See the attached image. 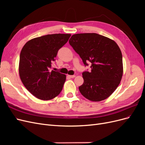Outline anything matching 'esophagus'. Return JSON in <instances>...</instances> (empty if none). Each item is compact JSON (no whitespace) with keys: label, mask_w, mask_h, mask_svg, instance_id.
<instances>
[{"label":"esophagus","mask_w":145,"mask_h":145,"mask_svg":"<svg viewBox=\"0 0 145 145\" xmlns=\"http://www.w3.org/2000/svg\"><path fill=\"white\" fill-rule=\"evenodd\" d=\"M68 77H69L70 78H74L76 77L75 75H68Z\"/></svg>","instance_id":"obj_1"}]
</instances>
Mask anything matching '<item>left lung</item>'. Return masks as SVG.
Returning a JSON list of instances; mask_svg holds the SVG:
<instances>
[{
	"label": "left lung",
	"mask_w": 145,
	"mask_h": 145,
	"mask_svg": "<svg viewBox=\"0 0 145 145\" xmlns=\"http://www.w3.org/2000/svg\"><path fill=\"white\" fill-rule=\"evenodd\" d=\"M69 43L83 63L91 62V71L82 73L80 93L93 102L109 97L119 85L123 75L121 52L113 40L96 33L74 34Z\"/></svg>",
	"instance_id": "8db88e82"
}]
</instances>
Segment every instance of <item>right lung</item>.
I'll use <instances>...</instances> for the list:
<instances>
[{"label":"right lung","instance_id":"1","mask_svg":"<svg viewBox=\"0 0 145 145\" xmlns=\"http://www.w3.org/2000/svg\"><path fill=\"white\" fill-rule=\"evenodd\" d=\"M70 36V34L45 35L29 40L22 49L20 78L27 90L37 99H52L62 90L66 75L50 68L59 50Z\"/></svg>","mask_w":145,"mask_h":145}]
</instances>
